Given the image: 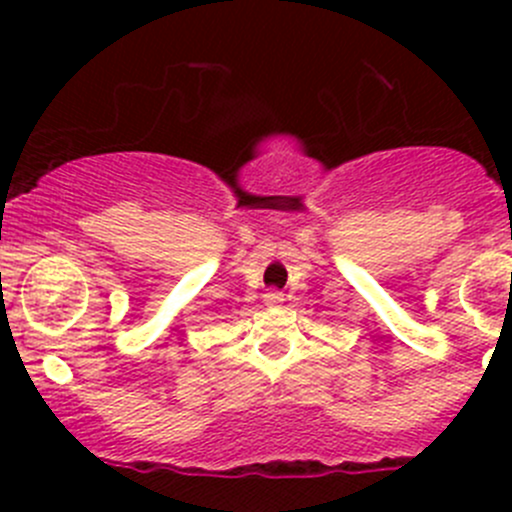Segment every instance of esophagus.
<instances>
[{
    "label": "esophagus",
    "instance_id": "obj_1",
    "mask_svg": "<svg viewBox=\"0 0 512 512\" xmlns=\"http://www.w3.org/2000/svg\"><path fill=\"white\" fill-rule=\"evenodd\" d=\"M282 302V292H267L265 294V304H280Z\"/></svg>",
    "mask_w": 512,
    "mask_h": 512
}]
</instances>
